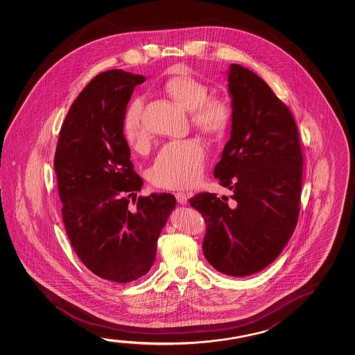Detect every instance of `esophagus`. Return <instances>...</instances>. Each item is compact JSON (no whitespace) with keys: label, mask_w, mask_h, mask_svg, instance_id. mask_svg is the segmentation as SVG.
Instances as JSON below:
<instances>
[{"label":"esophagus","mask_w":355,"mask_h":355,"mask_svg":"<svg viewBox=\"0 0 355 355\" xmlns=\"http://www.w3.org/2000/svg\"><path fill=\"white\" fill-rule=\"evenodd\" d=\"M175 199H177V202L180 204H186L187 200H188V196H187L186 193L178 192L175 193Z\"/></svg>","instance_id":"obj_1"}]
</instances>
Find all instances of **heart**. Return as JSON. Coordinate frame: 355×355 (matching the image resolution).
<instances>
[{"instance_id": "heart-1", "label": "heart", "mask_w": 355, "mask_h": 355, "mask_svg": "<svg viewBox=\"0 0 355 355\" xmlns=\"http://www.w3.org/2000/svg\"><path fill=\"white\" fill-rule=\"evenodd\" d=\"M164 92L177 104L191 110L192 122L202 132L218 137L232 122V107L227 100L208 96V87L197 78L178 73L164 84ZM140 100L130 105L122 125L128 145L140 148L150 140L141 121ZM205 150L197 139L173 141L163 146L150 168V180L155 186L166 189H184L193 187L203 175Z\"/></svg>"}]
</instances>
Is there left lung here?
<instances>
[{
	"instance_id": "8db88e82",
	"label": "left lung",
	"mask_w": 355,
	"mask_h": 355,
	"mask_svg": "<svg viewBox=\"0 0 355 355\" xmlns=\"http://www.w3.org/2000/svg\"><path fill=\"white\" fill-rule=\"evenodd\" d=\"M232 131L214 177L230 198L189 199L207 224L203 252L219 272L244 277L281 254L296 227L303 156L290 109L260 76L241 65L227 73Z\"/></svg>"
}]
</instances>
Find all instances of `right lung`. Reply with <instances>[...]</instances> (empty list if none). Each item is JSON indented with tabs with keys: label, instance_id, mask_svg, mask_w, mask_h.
I'll list each match as a JSON object with an SVG mask.
<instances>
[{
	"label": "right lung",
	"instance_id": "right-lung-1",
	"mask_svg": "<svg viewBox=\"0 0 355 355\" xmlns=\"http://www.w3.org/2000/svg\"><path fill=\"white\" fill-rule=\"evenodd\" d=\"M145 80L121 69L92 79L70 106L54 156L70 244L92 272L119 284L150 271L175 207L169 193L137 198L142 180L122 125L135 87Z\"/></svg>",
	"mask_w": 355,
	"mask_h": 355
}]
</instances>
